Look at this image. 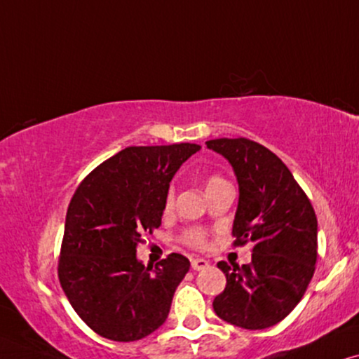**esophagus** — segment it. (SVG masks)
Here are the masks:
<instances>
[{
    "label": "esophagus",
    "mask_w": 359,
    "mask_h": 359,
    "mask_svg": "<svg viewBox=\"0 0 359 359\" xmlns=\"http://www.w3.org/2000/svg\"><path fill=\"white\" fill-rule=\"evenodd\" d=\"M208 267V261L203 257H194L192 259V269L194 271H203Z\"/></svg>",
    "instance_id": "obj_1"
}]
</instances>
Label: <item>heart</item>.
<instances>
[{"label": "heart", "mask_w": 359, "mask_h": 359, "mask_svg": "<svg viewBox=\"0 0 359 359\" xmlns=\"http://www.w3.org/2000/svg\"><path fill=\"white\" fill-rule=\"evenodd\" d=\"M224 180L222 179V177L218 175H210L207 179V182H205V190H212L213 187H217V185L223 184ZM172 202H174V194H172V190L169 192V195H167V200H165V207L169 208L172 207ZM187 241L189 245L192 246H203L205 245V233L202 231V229L198 228H194V229H189L187 231Z\"/></svg>", "instance_id": "obj_1"}]
</instances>
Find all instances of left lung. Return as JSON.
I'll return each instance as SVG.
<instances>
[{
  "label": "left lung",
  "mask_w": 359,
  "mask_h": 359,
  "mask_svg": "<svg viewBox=\"0 0 359 359\" xmlns=\"http://www.w3.org/2000/svg\"><path fill=\"white\" fill-rule=\"evenodd\" d=\"M207 147L223 156L236 175L235 245H252L250 264L218 267L226 287L213 300L224 322L246 330L279 323L295 309L317 262V217L287 165L255 141L212 140Z\"/></svg>",
  "instance_id": "left-lung-1"
}]
</instances>
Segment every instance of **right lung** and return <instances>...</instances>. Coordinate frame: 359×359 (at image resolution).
Wrapping results in <instances>:
<instances>
[{
    "mask_svg": "<svg viewBox=\"0 0 359 359\" xmlns=\"http://www.w3.org/2000/svg\"><path fill=\"white\" fill-rule=\"evenodd\" d=\"M198 144L126 147L75 190L65 217L59 279L79 317L113 341H136L169 315L190 269L182 255L137 259L141 235L161 224L170 180Z\"/></svg>",
    "mask_w": 359,
    "mask_h": 359,
    "instance_id": "1",
    "label": "right lung"
}]
</instances>
